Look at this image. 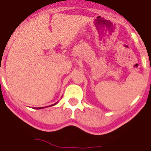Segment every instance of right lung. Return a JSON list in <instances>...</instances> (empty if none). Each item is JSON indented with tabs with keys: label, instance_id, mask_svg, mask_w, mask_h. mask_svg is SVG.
Segmentation results:
<instances>
[{
	"label": "right lung",
	"instance_id": "right-lung-1",
	"mask_svg": "<svg viewBox=\"0 0 151 151\" xmlns=\"http://www.w3.org/2000/svg\"><path fill=\"white\" fill-rule=\"evenodd\" d=\"M57 103H58V102H56V103L53 104L52 106H54V105H56ZM45 107H46V106H45ZM44 108H45V107H44ZM37 110H40V109H43V107H39V108H37Z\"/></svg>",
	"mask_w": 151,
	"mask_h": 151
}]
</instances>
